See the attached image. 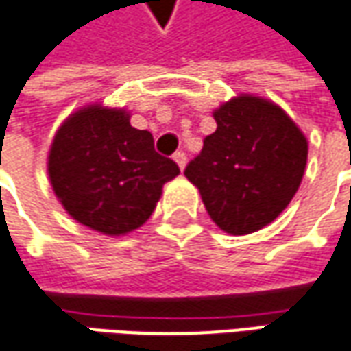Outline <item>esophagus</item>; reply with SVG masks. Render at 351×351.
Masks as SVG:
<instances>
[{
  "label": "esophagus",
  "instance_id": "1",
  "mask_svg": "<svg viewBox=\"0 0 351 351\" xmlns=\"http://www.w3.org/2000/svg\"><path fill=\"white\" fill-rule=\"evenodd\" d=\"M173 159H175V162L178 165V169H180V171H184V167H186V153H182V151H176Z\"/></svg>",
  "mask_w": 351,
  "mask_h": 351
}]
</instances>
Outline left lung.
<instances>
[{
  "mask_svg": "<svg viewBox=\"0 0 351 351\" xmlns=\"http://www.w3.org/2000/svg\"><path fill=\"white\" fill-rule=\"evenodd\" d=\"M212 115L218 128L184 176L220 230L247 236L279 218L297 194L308 141L281 106L261 96L239 94Z\"/></svg>",
  "mask_w": 351,
  "mask_h": 351,
  "instance_id": "1",
  "label": "left lung"
}]
</instances>
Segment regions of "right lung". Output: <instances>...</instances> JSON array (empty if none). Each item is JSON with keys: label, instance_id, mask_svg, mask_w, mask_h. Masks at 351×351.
Segmentation results:
<instances>
[{"label": "right lung", "instance_id": "add662e5", "mask_svg": "<svg viewBox=\"0 0 351 351\" xmlns=\"http://www.w3.org/2000/svg\"><path fill=\"white\" fill-rule=\"evenodd\" d=\"M125 108L90 104L70 114L54 133L47 173L72 220L104 236L141 228L180 171L160 157L153 135L135 130Z\"/></svg>", "mask_w": 351, "mask_h": 351}]
</instances>
